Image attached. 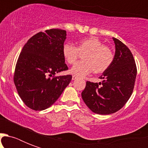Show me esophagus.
I'll use <instances>...</instances> for the list:
<instances>
[{
	"mask_svg": "<svg viewBox=\"0 0 148 148\" xmlns=\"http://www.w3.org/2000/svg\"><path fill=\"white\" fill-rule=\"evenodd\" d=\"M77 78H78V77H77L76 75H73V76H72V80H73V81H74V80H77Z\"/></svg>",
	"mask_w": 148,
	"mask_h": 148,
	"instance_id": "34e87169",
	"label": "esophagus"
}]
</instances>
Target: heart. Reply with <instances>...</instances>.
Wrapping results in <instances>:
<instances>
[{"mask_svg":"<svg viewBox=\"0 0 148 148\" xmlns=\"http://www.w3.org/2000/svg\"><path fill=\"white\" fill-rule=\"evenodd\" d=\"M62 53L66 62L71 65L77 61L80 54H84V61L77 63L71 69L72 74L78 77L85 76L92 71L103 74L110 68L114 59L112 49L95 37L81 40L77 47L71 43H65Z\"/></svg>","mask_w":148,"mask_h":148,"instance_id":"obj_1","label":"heart"}]
</instances>
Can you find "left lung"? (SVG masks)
<instances>
[{
    "instance_id": "8db88e82",
    "label": "left lung",
    "mask_w": 148,
    "mask_h": 148,
    "mask_svg": "<svg viewBox=\"0 0 148 148\" xmlns=\"http://www.w3.org/2000/svg\"><path fill=\"white\" fill-rule=\"evenodd\" d=\"M114 59L110 68L103 73L100 83L87 81L81 96L90 110L98 114L117 112L127 102L133 93L137 66L130 49L117 38Z\"/></svg>"
}]
</instances>
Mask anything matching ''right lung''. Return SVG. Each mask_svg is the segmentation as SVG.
<instances>
[{
    "instance_id": "add662e5",
    "label": "right lung",
    "mask_w": 148,
    "mask_h": 148,
    "mask_svg": "<svg viewBox=\"0 0 148 148\" xmlns=\"http://www.w3.org/2000/svg\"><path fill=\"white\" fill-rule=\"evenodd\" d=\"M65 39L66 31L49 29L32 36L22 48L14 83L24 104L32 110L51 107L71 81V74L55 76L68 70L62 53Z\"/></svg>"
}]
</instances>
